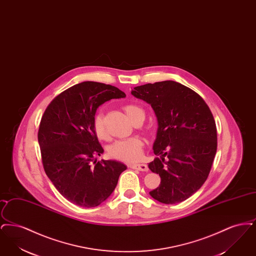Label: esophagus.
Masks as SVG:
<instances>
[{"instance_id":"obj_1","label":"esophagus","mask_w":256,"mask_h":256,"mask_svg":"<svg viewBox=\"0 0 256 256\" xmlns=\"http://www.w3.org/2000/svg\"><path fill=\"white\" fill-rule=\"evenodd\" d=\"M130 167L134 170H141V172H148V168L146 164H130Z\"/></svg>"}]
</instances>
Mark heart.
Segmentation results:
<instances>
[{
    "label": "heart",
    "instance_id": "heart-1",
    "mask_svg": "<svg viewBox=\"0 0 256 256\" xmlns=\"http://www.w3.org/2000/svg\"><path fill=\"white\" fill-rule=\"evenodd\" d=\"M124 110L126 111L128 118L132 120V122L135 124H142L145 120V111L142 110L140 106L134 104H128L124 106ZM93 130L98 139L100 140H108V134L104 126V118L102 113H98L95 115L93 119ZM143 148L144 143L143 141L138 137H130L128 139L119 140L114 142L111 146H110L108 152L110 158L117 159L124 162H134L141 158L143 154Z\"/></svg>",
    "mask_w": 256,
    "mask_h": 256
}]
</instances>
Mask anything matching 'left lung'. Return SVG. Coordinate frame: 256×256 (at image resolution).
Instances as JSON below:
<instances>
[{"instance_id":"obj_1","label":"left lung","mask_w":256,"mask_h":256,"mask_svg":"<svg viewBox=\"0 0 256 256\" xmlns=\"http://www.w3.org/2000/svg\"><path fill=\"white\" fill-rule=\"evenodd\" d=\"M134 97L154 111L158 130L154 143L156 158L148 163L158 174L154 200L174 204L187 200L206 182L217 152V128L206 102L195 91L172 80L134 87Z\"/></svg>"}]
</instances>
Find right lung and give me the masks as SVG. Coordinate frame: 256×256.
<instances>
[{
    "instance_id": "1",
    "label": "right lung",
    "mask_w": 256,
    "mask_h": 256,
    "mask_svg": "<svg viewBox=\"0 0 256 256\" xmlns=\"http://www.w3.org/2000/svg\"><path fill=\"white\" fill-rule=\"evenodd\" d=\"M124 97L115 86L84 82L54 98L42 116L38 143L44 170L56 190L76 206H100L126 169L115 160H95L104 148L92 126L100 104Z\"/></svg>"
}]
</instances>
